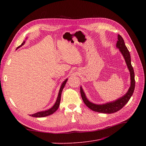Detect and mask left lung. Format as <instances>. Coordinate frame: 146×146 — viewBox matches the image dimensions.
<instances>
[{"instance_id": "left-lung-1", "label": "left lung", "mask_w": 146, "mask_h": 146, "mask_svg": "<svg viewBox=\"0 0 146 146\" xmlns=\"http://www.w3.org/2000/svg\"><path fill=\"white\" fill-rule=\"evenodd\" d=\"M116 47L119 49L122 56L124 58L126 64L129 72L130 80H131L130 86L127 93L122 97L117 99V100L103 104H96L89 101L85 92H84L82 87L80 86V94L84 103L89 108L94 111L104 113H112L116 112L123 108L124 106H125V105L128 102L129 99L131 98L133 94L135 88L134 72L131 63V56H130L129 52L125 46L123 38L120 35H118V41L117 42Z\"/></svg>"}]
</instances>
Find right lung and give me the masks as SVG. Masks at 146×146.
<instances>
[{"mask_svg": "<svg viewBox=\"0 0 146 146\" xmlns=\"http://www.w3.org/2000/svg\"><path fill=\"white\" fill-rule=\"evenodd\" d=\"M25 43V41H24L21 45L18 46L17 47V50H18V48H20L23 45H24ZM68 79H66L63 83L61 84V85L60 86L59 92H58V96L57 98V100L55 102V104H54V105L51 107V108L47 110H45V111H40V112H38L36 113H35L34 114L32 115H29L31 117H36V118H41V117H47L48 115H50L52 114L54 112H55L57 109L58 108V107L60 106V100H61V92H62L63 89L65 86L66 83Z\"/></svg>", "mask_w": 146, "mask_h": 146, "instance_id": "obj_1", "label": "right lung"}]
</instances>
